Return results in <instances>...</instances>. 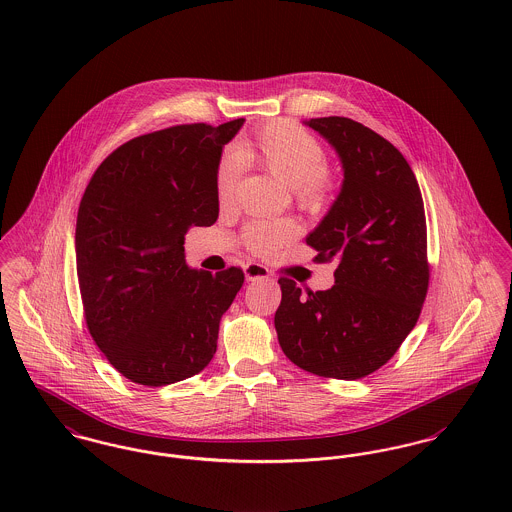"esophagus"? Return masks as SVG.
Segmentation results:
<instances>
[{"label":"esophagus","mask_w":512,"mask_h":512,"mask_svg":"<svg viewBox=\"0 0 512 512\" xmlns=\"http://www.w3.org/2000/svg\"><path fill=\"white\" fill-rule=\"evenodd\" d=\"M243 272H245V278H247L249 282L261 280V278H269V274H271L267 267H263V265H259V263H249V265H245Z\"/></svg>","instance_id":"34e87169"}]
</instances>
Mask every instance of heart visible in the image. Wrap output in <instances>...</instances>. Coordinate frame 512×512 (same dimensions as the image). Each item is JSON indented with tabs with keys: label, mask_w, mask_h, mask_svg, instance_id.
<instances>
[{
	"label": "heart",
	"mask_w": 512,
	"mask_h": 512,
	"mask_svg": "<svg viewBox=\"0 0 512 512\" xmlns=\"http://www.w3.org/2000/svg\"><path fill=\"white\" fill-rule=\"evenodd\" d=\"M255 164L294 191V199L305 211L325 209L331 201L332 176L325 166L321 143L294 123L278 121L263 127L253 139L243 141L238 154H224L216 170V199L230 205L240 181L241 162ZM298 224L290 218L255 220L243 228V245L255 255H271L294 240Z\"/></svg>",
	"instance_id": "b5f03b06"
}]
</instances>
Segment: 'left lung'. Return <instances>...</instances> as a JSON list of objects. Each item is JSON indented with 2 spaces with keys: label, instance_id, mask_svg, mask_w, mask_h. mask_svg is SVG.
<instances>
[{
  "label": "left lung",
  "instance_id": "obj_1",
  "mask_svg": "<svg viewBox=\"0 0 512 512\" xmlns=\"http://www.w3.org/2000/svg\"><path fill=\"white\" fill-rule=\"evenodd\" d=\"M338 152L344 181L321 224L305 238L336 261L334 286L301 294L278 280V342L298 367L332 379H361L396 354L416 327L429 286L420 185L394 145L350 118L305 121Z\"/></svg>",
  "mask_w": 512,
  "mask_h": 512
}]
</instances>
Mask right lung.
Instances as JSON below:
<instances>
[{"label": "right lung", "instance_id": "obj_1", "mask_svg": "<svg viewBox=\"0 0 512 512\" xmlns=\"http://www.w3.org/2000/svg\"><path fill=\"white\" fill-rule=\"evenodd\" d=\"M240 120L174 125L123 143L77 212V278L92 340L123 377L162 387L203 371L243 271L189 269V226L218 218L216 170Z\"/></svg>", "mask_w": 512, "mask_h": 512}]
</instances>
